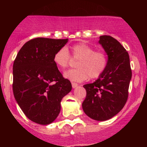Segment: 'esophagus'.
<instances>
[{
    "label": "esophagus",
    "instance_id": "obj_1",
    "mask_svg": "<svg viewBox=\"0 0 147 147\" xmlns=\"http://www.w3.org/2000/svg\"><path fill=\"white\" fill-rule=\"evenodd\" d=\"M78 86V84H77V83L75 82H72V88H75V87H77Z\"/></svg>",
    "mask_w": 147,
    "mask_h": 147
}]
</instances>
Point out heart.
<instances>
[{
  "mask_svg": "<svg viewBox=\"0 0 147 147\" xmlns=\"http://www.w3.org/2000/svg\"><path fill=\"white\" fill-rule=\"evenodd\" d=\"M71 56L75 60L78 68L69 69L64 73V77L73 82H82L90 78L97 79L103 74L107 66V57L102 51H95L85 43H78L71 47ZM71 57L67 48L59 49L54 55L53 61L57 67L64 69L69 66Z\"/></svg>",
  "mask_w": 147,
  "mask_h": 147,
  "instance_id": "b5f03b06",
  "label": "heart"
}]
</instances>
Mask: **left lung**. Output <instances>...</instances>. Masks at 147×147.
<instances>
[{"mask_svg":"<svg viewBox=\"0 0 147 147\" xmlns=\"http://www.w3.org/2000/svg\"><path fill=\"white\" fill-rule=\"evenodd\" d=\"M99 42L108 55L107 66L95 82L83 86L87 94L82 109L89 117L105 121L119 113L125 105L131 69L128 53L116 39L102 35Z\"/></svg>","mask_w":147,"mask_h":147,"instance_id":"8db88e82","label":"left lung"}]
</instances>
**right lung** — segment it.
Listing matches in <instances>:
<instances>
[{
	"label": "right lung",
	"mask_w": 147,
	"mask_h": 147,
	"mask_svg": "<svg viewBox=\"0 0 147 147\" xmlns=\"http://www.w3.org/2000/svg\"><path fill=\"white\" fill-rule=\"evenodd\" d=\"M68 39L36 38L21 47L13 63V90L20 109L31 121L53 122L61 109L62 99L72 90L53 61L54 55Z\"/></svg>",
	"instance_id": "right-lung-1"
}]
</instances>
